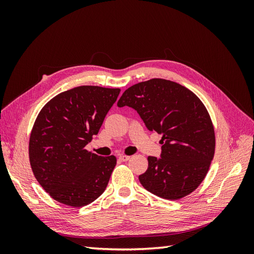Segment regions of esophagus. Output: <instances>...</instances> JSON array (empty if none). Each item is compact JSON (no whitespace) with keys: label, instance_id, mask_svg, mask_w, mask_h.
Returning a JSON list of instances; mask_svg holds the SVG:
<instances>
[{"label":"esophagus","instance_id":"obj_1","mask_svg":"<svg viewBox=\"0 0 254 254\" xmlns=\"http://www.w3.org/2000/svg\"><path fill=\"white\" fill-rule=\"evenodd\" d=\"M119 159H120L121 161H123V162H126V161H128V160L130 159V156H126V155H121V156L119 157Z\"/></svg>","mask_w":254,"mask_h":254}]
</instances>
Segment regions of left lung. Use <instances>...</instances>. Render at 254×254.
Wrapping results in <instances>:
<instances>
[{"label": "left lung", "mask_w": 254, "mask_h": 254, "mask_svg": "<svg viewBox=\"0 0 254 254\" xmlns=\"http://www.w3.org/2000/svg\"><path fill=\"white\" fill-rule=\"evenodd\" d=\"M140 114L150 131L162 134L161 158L148 157L139 176L143 188L158 197L178 200L205 178L215 153V131L199 97L181 84L161 78L135 83L118 102Z\"/></svg>", "instance_id": "obj_1"}]
</instances>
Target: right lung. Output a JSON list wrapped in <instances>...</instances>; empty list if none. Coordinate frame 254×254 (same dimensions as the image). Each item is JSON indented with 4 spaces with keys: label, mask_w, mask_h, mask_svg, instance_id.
Listing matches in <instances>:
<instances>
[{
    "label": "right lung",
    "mask_w": 254,
    "mask_h": 254,
    "mask_svg": "<svg viewBox=\"0 0 254 254\" xmlns=\"http://www.w3.org/2000/svg\"><path fill=\"white\" fill-rule=\"evenodd\" d=\"M120 89L80 86L61 92L44 105L29 137L35 178L56 201L74 207L101 196L117 165L114 156L86 149L98 133Z\"/></svg>",
    "instance_id": "obj_1"
}]
</instances>
